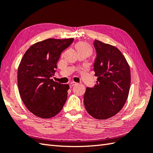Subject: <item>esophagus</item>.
<instances>
[{
  "label": "esophagus",
  "instance_id": "esophagus-1",
  "mask_svg": "<svg viewBox=\"0 0 153 153\" xmlns=\"http://www.w3.org/2000/svg\"><path fill=\"white\" fill-rule=\"evenodd\" d=\"M76 83H75V82H70V83H69L70 87H72L74 85H76Z\"/></svg>",
  "mask_w": 153,
  "mask_h": 153
}]
</instances>
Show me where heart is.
Instances as JSON below:
<instances>
[{
    "instance_id": "b5f03b06",
    "label": "heart",
    "mask_w": 153,
    "mask_h": 153,
    "mask_svg": "<svg viewBox=\"0 0 153 153\" xmlns=\"http://www.w3.org/2000/svg\"><path fill=\"white\" fill-rule=\"evenodd\" d=\"M76 48L78 53H81V52H88V53H91V48L90 46L84 42H79L76 45Z\"/></svg>"
}]
</instances>
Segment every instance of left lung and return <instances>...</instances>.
<instances>
[{"label": "left lung", "mask_w": 153, "mask_h": 153, "mask_svg": "<svg viewBox=\"0 0 153 153\" xmlns=\"http://www.w3.org/2000/svg\"><path fill=\"white\" fill-rule=\"evenodd\" d=\"M97 56L94 62L96 85L87 87L84 105L97 120L111 118L124 106L129 95L131 74L129 64L118 48L95 40Z\"/></svg>", "instance_id": "1"}]
</instances>
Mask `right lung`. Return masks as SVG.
Masks as SVG:
<instances>
[{
	"instance_id": "add662e5",
	"label": "right lung",
	"mask_w": 153,
	"mask_h": 153,
	"mask_svg": "<svg viewBox=\"0 0 153 153\" xmlns=\"http://www.w3.org/2000/svg\"><path fill=\"white\" fill-rule=\"evenodd\" d=\"M48 39L35 43L22 57L18 70V86L23 102L34 115L50 118L62 109L68 97V84H60L54 76L60 54L73 43Z\"/></svg>"
}]
</instances>
